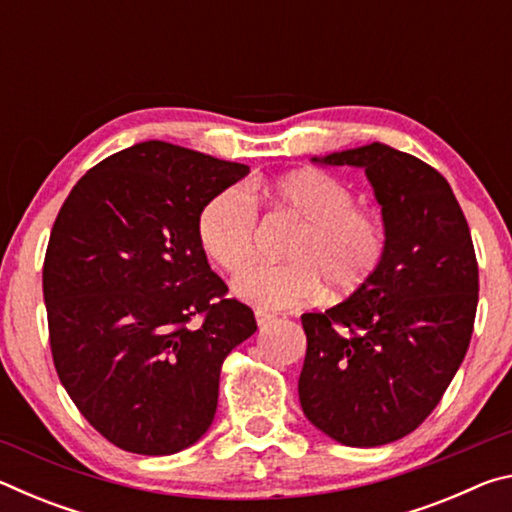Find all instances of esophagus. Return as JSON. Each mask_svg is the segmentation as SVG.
I'll return each mask as SVG.
<instances>
[{"mask_svg":"<svg viewBox=\"0 0 512 512\" xmlns=\"http://www.w3.org/2000/svg\"><path fill=\"white\" fill-rule=\"evenodd\" d=\"M255 318H257V325H259V327L271 325L273 320H275V316H273V314H268V311H262V309H257V311H255Z\"/></svg>","mask_w":512,"mask_h":512,"instance_id":"1","label":"esophagus"}]
</instances>
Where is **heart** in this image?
Wrapping results in <instances>:
<instances>
[{"mask_svg":"<svg viewBox=\"0 0 512 512\" xmlns=\"http://www.w3.org/2000/svg\"><path fill=\"white\" fill-rule=\"evenodd\" d=\"M259 192L302 221L287 250L291 264H253L257 212L241 187H225L203 205L196 235L203 253L228 273L241 271L232 291L259 309H289L316 298L323 284L332 296H350L370 282L386 253V230L354 205L352 189L332 173L296 169L268 178Z\"/></svg>","mask_w":512,"mask_h":512,"instance_id":"heart-1","label":"heart"}]
</instances>
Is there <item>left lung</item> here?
I'll list each match as a JSON object with an SVG mask.
<instances>
[{"mask_svg": "<svg viewBox=\"0 0 512 512\" xmlns=\"http://www.w3.org/2000/svg\"><path fill=\"white\" fill-rule=\"evenodd\" d=\"M314 162L366 171L386 253L366 287L302 314L300 406L336 443L386 445L429 418L465 359L479 302L472 235L452 187L415 155L372 142Z\"/></svg>", "mask_w": 512, "mask_h": 512, "instance_id": "8db88e82", "label": "left lung"}]
</instances>
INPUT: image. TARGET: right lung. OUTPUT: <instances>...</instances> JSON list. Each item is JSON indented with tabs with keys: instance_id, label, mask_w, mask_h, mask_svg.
<instances>
[{
	"instance_id": "right-lung-1",
	"label": "right lung",
	"mask_w": 512,
	"mask_h": 512,
	"mask_svg": "<svg viewBox=\"0 0 512 512\" xmlns=\"http://www.w3.org/2000/svg\"><path fill=\"white\" fill-rule=\"evenodd\" d=\"M248 171L140 142L92 167L60 207L42 266L51 357L76 409L119 449L194 445L214 420L223 359L255 334L253 309L225 298L196 235L203 205Z\"/></svg>"
}]
</instances>
